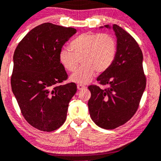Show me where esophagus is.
Listing matches in <instances>:
<instances>
[{"label": "esophagus", "mask_w": 161, "mask_h": 161, "mask_svg": "<svg viewBox=\"0 0 161 161\" xmlns=\"http://www.w3.org/2000/svg\"><path fill=\"white\" fill-rule=\"evenodd\" d=\"M85 88V86L83 85H81V84H79L77 85V89L78 90H82V89Z\"/></svg>", "instance_id": "34e87169"}]
</instances>
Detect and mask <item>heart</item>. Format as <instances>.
<instances>
[{
	"label": "heart",
	"instance_id": "obj_1",
	"mask_svg": "<svg viewBox=\"0 0 161 161\" xmlns=\"http://www.w3.org/2000/svg\"><path fill=\"white\" fill-rule=\"evenodd\" d=\"M71 51L64 48L59 53V60L69 72L76 70L80 60L82 64L72 74L71 80L79 84L90 81L95 71H106L116 59L118 43L116 37L108 33L86 32L79 35L71 42Z\"/></svg>",
	"mask_w": 161,
	"mask_h": 161
}]
</instances>
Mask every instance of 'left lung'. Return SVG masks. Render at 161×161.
<instances>
[{"mask_svg": "<svg viewBox=\"0 0 161 161\" xmlns=\"http://www.w3.org/2000/svg\"><path fill=\"white\" fill-rule=\"evenodd\" d=\"M113 30L118 43L116 59L97 78L100 85L108 87L104 90L95 85L88 87L90 117L96 125L105 129H116L132 118L146 87L142 53L138 43L117 25H113Z\"/></svg>", "mask_w": 161, "mask_h": 161, "instance_id": "1", "label": "left lung"}]
</instances>
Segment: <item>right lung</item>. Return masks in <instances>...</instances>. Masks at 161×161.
I'll list each match as a JSON object with an SVG mask.
<instances>
[{"label": "right lung", "mask_w": 161, "mask_h": 161, "mask_svg": "<svg viewBox=\"0 0 161 161\" xmlns=\"http://www.w3.org/2000/svg\"><path fill=\"white\" fill-rule=\"evenodd\" d=\"M76 29L44 23L21 40L14 53L12 92L29 124L53 131L66 121L69 103L77 90L74 82L61 85L68 74L59 60L62 47Z\"/></svg>", "instance_id": "right-lung-1"}]
</instances>
